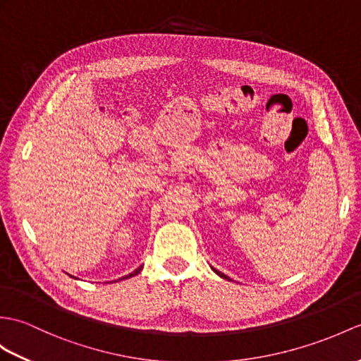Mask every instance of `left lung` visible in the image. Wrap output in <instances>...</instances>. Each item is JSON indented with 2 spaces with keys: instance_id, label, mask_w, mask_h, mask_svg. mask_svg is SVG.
I'll use <instances>...</instances> for the list:
<instances>
[{
  "instance_id": "1",
  "label": "left lung",
  "mask_w": 361,
  "mask_h": 361,
  "mask_svg": "<svg viewBox=\"0 0 361 361\" xmlns=\"http://www.w3.org/2000/svg\"><path fill=\"white\" fill-rule=\"evenodd\" d=\"M212 269H214V267H212ZM214 272H215V274H219V275L221 276V279H226V280H229V276H226V275H224V274H221L220 271H216V269H214Z\"/></svg>"
}]
</instances>
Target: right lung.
<instances>
[{"mask_svg": "<svg viewBox=\"0 0 361 361\" xmlns=\"http://www.w3.org/2000/svg\"><path fill=\"white\" fill-rule=\"evenodd\" d=\"M142 269V266H140L138 267V269H135V271H133L132 274H129V275H126V276H123V279L121 280H124V279H130V276H133V275H137V274H140V271Z\"/></svg>", "mask_w": 361, "mask_h": 361, "instance_id": "add662e5", "label": "right lung"}]
</instances>
